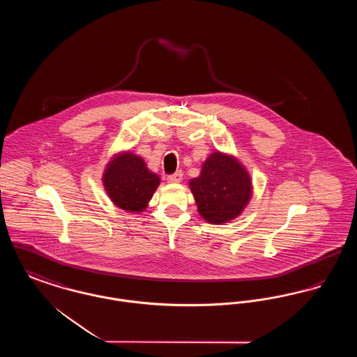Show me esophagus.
I'll return each mask as SVG.
<instances>
[{"label": "esophagus", "mask_w": 357, "mask_h": 357, "mask_svg": "<svg viewBox=\"0 0 357 357\" xmlns=\"http://www.w3.org/2000/svg\"><path fill=\"white\" fill-rule=\"evenodd\" d=\"M181 181H182V172H181V171H178V172H175V174L167 176V182H169V183H179Z\"/></svg>", "instance_id": "1"}]
</instances>
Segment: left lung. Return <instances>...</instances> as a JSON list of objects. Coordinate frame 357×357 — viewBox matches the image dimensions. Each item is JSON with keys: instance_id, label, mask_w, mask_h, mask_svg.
Masks as SVG:
<instances>
[{"instance_id": "left-lung-1", "label": "left lung", "mask_w": 357, "mask_h": 357, "mask_svg": "<svg viewBox=\"0 0 357 357\" xmlns=\"http://www.w3.org/2000/svg\"><path fill=\"white\" fill-rule=\"evenodd\" d=\"M190 188L204 221L221 225L237 218L252 198L249 172L231 155L215 151L202 166Z\"/></svg>"}]
</instances>
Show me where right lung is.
<instances>
[{"label":"right lung","instance_id":"1","mask_svg":"<svg viewBox=\"0 0 357 357\" xmlns=\"http://www.w3.org/2000/svg\"><path fill=\"white\" fill-rule=\"evenodd\" d=\"M160 179L147 169L144 160L135 153L116 155L107 166L102 185L111 201L127 211H143Z\"/></svg>","mask_w":357,"mask_h":357}]
</instances>
